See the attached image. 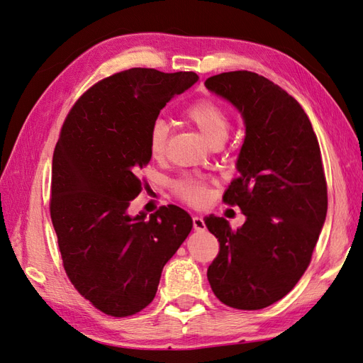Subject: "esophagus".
<instances>
[{"mask_svg": "<svg viewBox=\"0 0 363 363\" xmlns=\"http://www.w3.org/2000/svg\"><path fill=\"white\" fill-rule=\"evenodd\" d=\"M192 223H194V228L196 230V232H203V230H206L204 219L201 216H194Z\"/></svg>", "mask_w": 363, "mask_h": 363, "instance_id": "34e87169", "label": "esophagus"}]
</instances>
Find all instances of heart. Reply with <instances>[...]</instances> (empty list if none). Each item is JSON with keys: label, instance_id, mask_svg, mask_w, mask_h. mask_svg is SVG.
I'll return each instance as SVG.
<instances>
[{"label": "heart", "instance_id": "obj_1", "mask_svg": "<svg viewBox=\"0 0 363 363\" xmlns=\"http://www.w3.org/2000/svg\"><path fill=\"white\" fill-rule=\"evenodd\" d=\"M183 116L201 131L208 144L224 140L228 133V113L223 106H219L213 100H208V98L196 100L186 107ZM168 136L169 125L163 119L152 121L147 133V147L152 159L159 160L167 155ZM174 189L183 201L191 206H201L207 199L206 183L201 179L191 177V175H184V177L175 180Z\"/></svg>", "mask_w": 363, "mask_h": 363}]
</instances>
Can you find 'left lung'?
Wrapping results in <instances>:
<instances>
[{
    "instance_id": "8db88e82",
    "label": "left lung",
    "mask_w": 363,
    "mask_h": 363,
    "mask_svg": "<svg viewBox=\"0 0 363 363\" xmlns=\"http://www.w3.org/2000/svg\"><path fill=\"white\" fill-rule=\"evenodd\" d=\"M204 84L245 121L239 175L223 201L247 216L238 230L224 218H206L219 242L207 279L225 306L259 311L289 294L312 260L327 213L321 150L298 101L265 77L230 71Z\"/></svg>"
}]
</instances>
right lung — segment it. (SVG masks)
Here are the masks:
<instances>
[{
    "label": "right lung",
    "mask_w": 363,
    "mask_h": 363,
    "mask_svg": "<svg viewBox=\"0 0 363 363\" xmlns=\"http://www.w3.org/2000/svg\"><path fill=\"white\" fill-rule=\"evenodd\" d=\"M195 72L131 68L91 86L65 118L54 148L50 215L63 268L79 294L108 316L152 301L162 269L188 238L192 219L168 204L131 218L151 155L147 133ZM147 189V188H145Z\"/></svg>",
    "instance_id": "1"
}]
</instances>
